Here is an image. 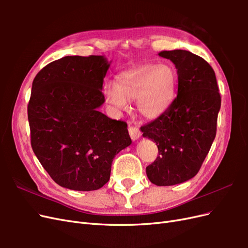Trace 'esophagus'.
Masks as SVG:
<instances>
[{
    "label": "esophagus",
    "instance_id": "esophagus-1",
    "mask_svg": "<svg viewBox=\"0 0 248 248\" xmlns=\"http://www.w3.org/2000/svg\"><path fill=\"white\" fill-rule=\"evenodd\" d=\"M128 132H129L130 138L133 140H138L140 137V131L139 129V127H137V126H129L128 127Z\"/></svg>",
    "mask_w": 248,
    "mask_h": 248
}]
</instances>
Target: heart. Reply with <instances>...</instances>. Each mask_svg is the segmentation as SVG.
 Wrapping results in <instances>:
<instances>
[{
  "label": "heart",
  "mask_w": 248,
  "mask_h": 248,
  "mask_svg": "<svg viewBox=\"0 0 248 248\" xmlns=\"http://www.w3.org/2000/svg\"><path fill=\"white\" fill-rule=\"evenodd\" d=\"M178 73L170 65L142 64L116 76L115 84L106 87L107 101L117 109H125L136 99L140 115L155 119L164 114L176 99Z\"/></svg>",
  "instance_id": "b5f03b06"
}]
</instances>
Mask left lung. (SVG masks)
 Instances as JSON below:
<instances>
[{
	"label": "left lung",
	"instance_id": "left-lung-1",
	"mask_svg": "<svg viewBox=\"0 0 248 248\" xmlns=\"http://www.w3.org/2000/svg\"><path fill=\"white\" fill-rule=\"evenodd\" d=\"M178 72V94L170 108L141 126L142 137L154 140L157 158L146 168L150 181L170 186L198 174L216 136L221 97L210 64L188 50H162Z\"/></svg>",
	"mask_w": 248,
	"mask_h": 248
}]
</instances>
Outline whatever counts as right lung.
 Here are the masks:
<instances>
[{
    "mask_svg": "<svg viewBox=\"0 0 248 248\" xmlns=\"http://www.w3.org/2000/svg\"><path fill=\"white\" fill-rule=\"evenodd\" d=\"M108 67L103 56H68L43 67L33 80L31 146L50 178L66 188H101L114 157L131 144L126 122L97 110Z\"/></svg>",
    "mask_w": 248,
    "mask_h": 248,
    "instance_id": "add662e5",
    "label": "right lung"
}]
</instances>
